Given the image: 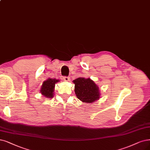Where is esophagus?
Segmentation results:
<instances>
[{"mask_svg": "<svg viewBox=\"0 0 150 150\" xmlns=\"http://www.w3.org/2000/svg\"><path fill=\"white\" fill-rule=\"evenodd\" d=\"M63 80H64V81H69L70 78H69V76H64V77H63Z\"/></svg>", "mask_w": 150, "mask_h": 150, "instance_id": "obj_1", "label": "esophagus"}]
</instances>
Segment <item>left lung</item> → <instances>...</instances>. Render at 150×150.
<instances>
[{
  "label": "left lung",
  "mask_w": 150,
  "mask_h": 150,
  "mask_svg": "<svg viewBox=\"0 0 150 150\" xmlns=\"http://www.w3.org/2000/svg\"><path fill=\"white\" fill-rule=\"evenodd\" d=\"M73 82L75 84L76 96L82 102L91 103L99 99L100 93L98 86L90 79L80 77Z\"/></svg>",
  "instance_id": "obj_1"
}]
</instances>
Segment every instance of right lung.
Masks as SVG:
<instances>
[{
	"instance_id": "obj_1",
	"label": "right lung",
	"mask_w": 150,
	"mask_h": 150,
	"mask_svg": "<svg viewBox=\"0 0 150 150\" xmlns=\"http://www.w3.org/2000/svg\"><path fill=\"white\" fill-rule=\"evenodd\" d=\"M59 81V80L55 79H49L46 81H44L40 90L42 95L46 98H52L54 96L55 84Z\"/></svg>"
}]
</instances>
